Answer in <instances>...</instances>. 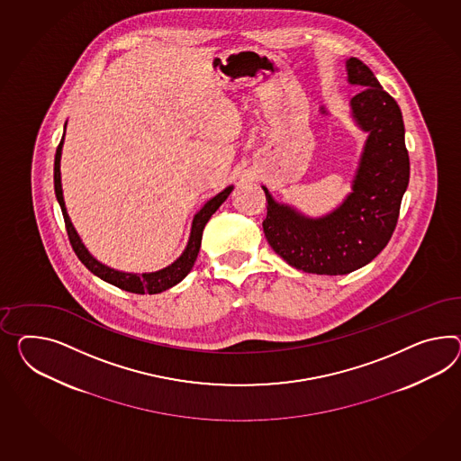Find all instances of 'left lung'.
<instances>
[{
  "label": "left lung",
  "mask_w": 461,
  "mask_h": 461,
  "mask_svg": "<svg viewBox=\"0 0 461 461\" xmlns=\"http://www.w3.org/2000/svg\"><path fill=\"white\" fill-rule=\"evenodd\" d=\"M348 82L363 90L351 98V115L367 139L353 178V192L322 217H306L266 192L262 227L289 266L309 274L342 276L369 264L390 242L402 194L410 182L400 106L375 73L357 59L346 61Z\"/></svg>",
  "instance_id": "8db88e82"
}]
</instances>
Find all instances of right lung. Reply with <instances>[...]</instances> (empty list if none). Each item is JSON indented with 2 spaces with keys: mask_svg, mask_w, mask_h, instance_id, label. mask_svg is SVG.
I'll use <instances>...</instances> for the list:
<instances>
[{
  "mask_svg": "<svg viewBox=\"0 0 461 461\" xmlns=\"http://www.w3.org/2000/svg\"><path fill=\"white\" fill-rule=\"evenodd\" d=\"M63 140H65V133L61 137V142H59V149H57V155H55V194H57V201H59V207H61V212H63L71 248L75 250L77 258L82 260L83 266L88 271L94 272L95 276H98L100 279H104L105 283L113 284L120 289L129 291L133 294H158V293L167 291L172 285L180 283L192 271L194 262L197 259V254H199V249H201L203 227L209 222L212 213L224 203L225 199L229 197V194L232 192L234 187L229 185L227 189L219 192L211 201H207V203L202 207L199 212L194 215L187 248L182 252V256L176 262H172L170 266H167L166 269H160L157 272H145V274L115 271V269H110V267H106L105 264L95 259L94 256L88 252V249L83 246L82 239L77 234L75 227L71 224L70 217L67 213V207H65V201H63V190H61V176H59V160H61Z\"/></svg>",
  "mask_w": 461,
  "mask_h": 461,
  "instance_id": "right-lung-1",
  "label": "right lung"
}]
</instances>
